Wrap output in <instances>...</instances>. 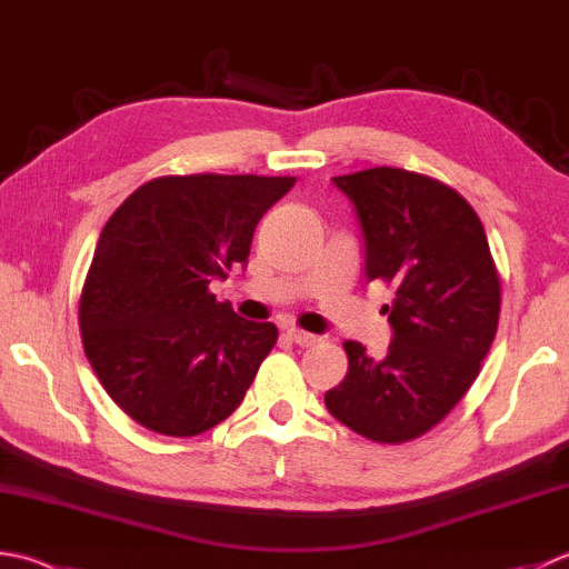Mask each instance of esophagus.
Returning <instances> with one entry per match:
<instances>
[{
	"label": "esophagus",
	"instance_id": "34e87169",
	"mask_svg": "<svg viewBox=\"0 0 569 569\" xmlns=\"http://www.w3.org/2000/svg\"><path fill=\"white\" fill-rule=\"evenodd\" d=\"M286 336L291 338L296 345H300V348H310V345L318 342V336H313V332H306V330H298V328H288Z\"/></svg>",
	"mask_w": 569,
	"mask_h": 569
}]
</instances>
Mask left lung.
I'll use <instances>...</instances> for the list:
<instances>
[{
    "label": "left lung",
    "mask_w": 569,
    "mask_h": 569,
    "mask_svg": "<svg viewBox=\"0 0 569 569\" xmlns=\"http://www.w3.org/2000/svg\"><path fill=\"white\" fill-rule=\"evenodd\" d=\"M355 204L365 276L395 288L392 342L380 360L348 340V375L326 392L345 427L377 443H405L461 402L491 350L500 278L481 219L466 199L399 167L332 177Z\"/></svg>",
    "instance_id": "obj_1"
}]
</instances>
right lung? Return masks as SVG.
<instances>
[{
  "mask_svg": "<svg viewBox=\"0 0 569 569\" xmlns=\"http://www.w3.org/2000/svg\"><path fill=\"white\" fill-rule=\"evenodd\" d=\"M296 177L170 174L138 187L100 231L78 326L110 399L144 429L197 437L241 405L278 340L209 283L247 266L253 229Z\"/></svg>",
  "mask_w": 569,
  "mask_h": 569,
  "instance_id": "add662e5",
  "label": "right lung"
}]
</instances>
